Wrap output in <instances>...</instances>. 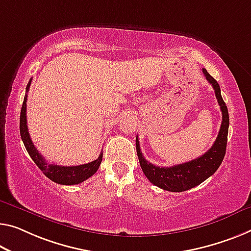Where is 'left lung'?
<instances>
[{"mask_svg":"<svg viewBox=\"0 0 251 251\" xmlns=\"http://www.w3.org/2000/svg\"><path fill=\"white\" fill-rule=\"evenodd\" d=\"M212 86L214 88L215 98L218 100L222 112V123L219 134L214 144L201 157L193 159L187 163L175 165L172 167H159L155 166L142 156L138 136L136 138V147L139 163L146 177L156 186L169 192H184L198 186L217 172L226 155V141H228L229 130V113L225 101L221 96V90L217 80L212 77L205 68L202 69Z\"/></svg>","mask_w":251,"mask_h":251,"instance_id":"8db88e82","label":"left lung"}]
</instances>
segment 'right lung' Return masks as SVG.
Here are the masks:
<instances>
[{
  "label": "right lung",
  "mask_w": 251,
  "mask_h": 251,
  "mask_svg": "<svg viewBox=\"0 0 251 251\" xmlns=\"http://www.w3.org/2000/svg\"><path fill=\"white\" fill-rule=\"evenodd\" d=\"M31 79L26 85L25 91H29ZM20 134L23 141V145L26 149V151L31 157V159L34 161L38 167L41 169V172L51 179L52 182L60 185H75L79 184L93 176L101 165L103 152L101 151L98 159L91 161L88 164L78 165V166H59L55 164H49L47 160L42 157L37 148L34 147L33 142L30 138L28 126H26V95L23 100L22 109L20 113Z\"/></svg>",
  "instance_id": "right-lung-1"
}]
</instances>
